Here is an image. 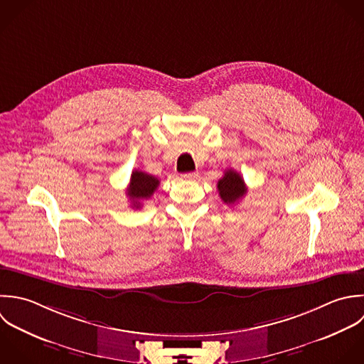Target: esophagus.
<instances>
[{
  "label": "esophagus",
  "instance_id": "obj_1",
  "mask_svg": "<svg viewBox=\"0 0 364 364\" xmlns=\"http://www.w3.org/2000/svg\"><path fill=\"white\" fill-rule=\"evenodd\" d=\"M181 178H184V180H197L198 173H186V174L181 176Z\"/></svg>",
  "mask_w": 364,
  "mask_h": 364
}]
</instances>
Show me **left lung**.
<instances>
[{"label":"left lung","mask_w":364,"mask_h":364,"mask_svg":"<svg viewBox=\"0 0 364 364\" xmlns=\"http://www.w3.org/2000/svg\"><path fill=\"white\" fill-rule=\"evenodd\" d=\"M217 188L221 200L225 204H231V205L238 203V200H241L247 194V186L244 178L241 177L240 173L234 170L225 171L224 177L218 180Z\"/></svg>","instance_id":"8db88e82"}]
</instances>
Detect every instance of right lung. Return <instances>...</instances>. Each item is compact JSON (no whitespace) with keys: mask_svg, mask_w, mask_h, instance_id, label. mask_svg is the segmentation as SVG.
<instances>
[{"mask_svg":"<svg viewBox=\"0 0 364 364\" xmlns=\"http://www.w3.org/2000/svg\"><path fill=\"white\" fill-rule=\"evenodd\" d=\"M160 184V180L151 174H147L144 171L134 170L130 177V183L127 187V197L133 205V208H140L141 201L149 200L154 191L157 190Z\"/></svg>","mask_w":364,"mask_h":364,"instance_id":"right-lung-1","label":"right lung"}]
</instances>
